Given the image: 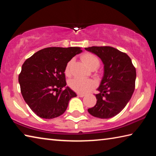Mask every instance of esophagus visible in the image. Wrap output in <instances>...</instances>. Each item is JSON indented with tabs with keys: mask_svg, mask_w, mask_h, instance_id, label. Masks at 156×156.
<instances>
[{
	"mask_svg": "<svg viewBox=\"0 0 156 156\" xmlns=\"http://www.w3.org/2000/svg\"><path fill=\"white\" fill-rule=\"evenodd\" d=\"M77 95H78V97H80V98H83V97H84V94H83L78 93V94H77Z\"/></svg>",
	"mask_w": 156,
	"mask_h": 156,
	"instance_id": "esophagus-1",
	"label": "esophagus"
}]
</instances>
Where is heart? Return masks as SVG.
<instances>
[{
  "label": "heart",
  "mask_w": 156,
  "mask_h": 156,
  "mask_svg": "<svg viewBox=\"0 0 156 156\" xmlns=\"http://www.w3.org/2000/svg\"><path fill=\"white\" fill-rule=\"evenodd\" d=\"M81 58L83 60V61L91 69H95L96 67H98L100 63L99 60L93 54L87 53V54H84L82 56ZM73 63V59H71L66 64L65 73L67 76H69L71 75ZM69 85L70 88L72 90L78 92V93L85 94L94 87L95 83L93 80H89V79L75 78L69 81Z\"/></svg>",
  "instance_id": "b5f03b06"
}]
</instances>
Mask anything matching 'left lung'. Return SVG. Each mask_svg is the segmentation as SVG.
<instances>
[{
    "mask_svg": "<svg viewBox=\"0 0 156 156\" xmlns=\"http://www.w3.org/2000/svg\"><path fill=\"white\" fill-rule=\"evenodd\" d=\"M104 64V76L96 94V104L88 109L94 117L110 118L118 114L130 100L135 89L136 71L127 54L112 47L84 48Z\"/></svg>",
    "mask_w": 156,
    "mask_h": 156,
    "instance_id": "obj_1",
    "label": "left lung"
}]
</instances>
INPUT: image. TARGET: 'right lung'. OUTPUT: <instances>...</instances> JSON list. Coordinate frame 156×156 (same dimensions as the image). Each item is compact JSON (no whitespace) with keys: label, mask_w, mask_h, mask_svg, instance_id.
<instances>
[{"label":"right lung","mask_w":156,"mask_h":156,"mask_svg":"<svg viewBox=\"0 0 156 156\" xmlns=\"http://www.w3.org/2000/svg\"><path fill=\"white\" fill-rule=\"evenodd\" d=\"M82 52L80 47H47L23 63L18 76L26 103L37 115L52 119L62 115L71 98L77 96L66 87L65 68L69 60Z\"/></svg>","instance_id":"1"}]
</instances>
